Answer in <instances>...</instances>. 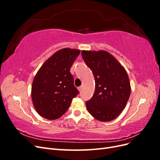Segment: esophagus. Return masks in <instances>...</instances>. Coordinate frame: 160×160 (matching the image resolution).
Masks as SVG:
<instances>
[{"label": "esophagus", "instance_id": "1", "mask_svg": "<svg viewBox=\"0 0 160 160\" xmlns=\"http://www.w3.org/2000/svg\"><path fill=\"white\" fill-rule=\"evenodd\" d=\"M82 89H83V87H82V86L79 87V88H78V90H79V92H81Z\"/></svg>", "mask_w": 160, "mask_h": 160}]
</instances>
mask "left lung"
<instances>
[{"instance_id": "left-lung-1", "label": "left lung", "mask_w": 160, "mask_h": 160, "mask_svg": "<svg viewBox=\"0 0 160 160\" xmlns=\"http://www.w3.org/2000/svg\"><path fill=\"white\" fill-rule=\"evenodd\" d=\"M82 57L93 72L95 90L86 102L89 113L100 122L118 118L131 93L129 77L124 67L108 51H82Z\"/></svg>"}]
</instances>
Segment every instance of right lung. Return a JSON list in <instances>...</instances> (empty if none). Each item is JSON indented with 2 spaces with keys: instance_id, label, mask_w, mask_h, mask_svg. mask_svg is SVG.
Returning <instances> with one entry per match:
<instances>
[{
  "instance_id": "obj_1",
  "label": "right lung",
  "mask_w": 160,
  "mask_h": 160,
  "mask_svg": "<svg viewBox=\"0 0 160 160\" xmlns=\"http://www.w3.org/2000/svg\"><path fill=\"white\" fill-rule=\"evenodd\" d=\"M80 51L64 48L55 52L38 69L32 81L31 98L42 118L55 120L68 109L78 95L70 69Z\"/></svg>"
}]
</instances>
